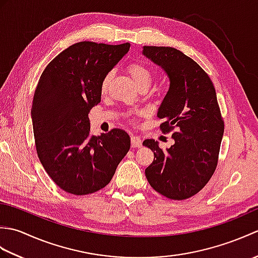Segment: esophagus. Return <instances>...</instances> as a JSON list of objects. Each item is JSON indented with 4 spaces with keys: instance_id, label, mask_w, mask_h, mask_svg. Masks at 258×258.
<instances>
[{
    "instance_id": "34e87169",
    "label": "esophagus",
    "mask_w": 258,
    "mask_h": 258,
    "mask_svg": "<svg viewBox=\"0 0 258 258\" xmlns=\"http://www.w3.org/2000/svg\"><path fill=\"white\" fill-rule=\"evenodd\" d=\"M131 144H132V147H141L142 146V140L139 138V136H131Z\"/></svg>"
}]
</instances>
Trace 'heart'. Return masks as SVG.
<instances>
[{"label": "heart", "mask_w": 258, "mask_h": 258, "mask_svg": "<svg viewBox=\"0 0 258 258\" xmlns=\"http://www.w3.org/2000/svg\"><path fill=\"white\" fill-rule=\"evenodd\" d=\"M126 71L130 74L131 78L134 81V83L138 85L140 90H146L149 87L153 81V72L151 69L147 67L146 64L140 61H134L132 63H130L126 68ZM113 78V73L112 72H107L105 75L103 76V79L101 81V91L104 93L106 92L109 83H111ZM131 118L135 119L134 117V113L131 114Z\"/></svg>", "instance_id": "obj_1"}]
</instances>
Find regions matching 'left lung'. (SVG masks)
<instances>
[{
	"instance_id": "obj_1",
	"label": "left lung",
	"mask_w": 258,
	"mask_h": 258,
	"mask_svg": "<svg viewBox=\"0 0 258 258\" xmlns=\"http://www.w3.org/2000/svg\"><path fill=\"white\" fill-rule=\"evenodd\" d=\"M144 55L169 78V90L158 109L162 133H173L175 144L162 150L154 140L143 145L154 152L145 169L150 185L175 201L187 200L208 183L217 167L224 120L215 87L193 58L174 47L144 46Z\"/></svg>"
}]
</instances>
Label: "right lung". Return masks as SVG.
Masks as SVG:
<instances>
[{
    "instance_id": "1",
    "label": "right lung",
    "mask_w": 258,
    "mask_h": 258,
    "mask_svg": "<svg viewBox=\"0 0 258 258\" xmlns=\"http://www.w3.org/2000/svg\"><path fill=\"white\" fill-rule=\"evenodd\" d=\"M83 41L54 57L34 92L32 123L35 149L48 176L73 195L105 187L131 147L125 131L90 135L89 113L101 102V81L130 50Z\"/></svg>"
}]
</instances>
